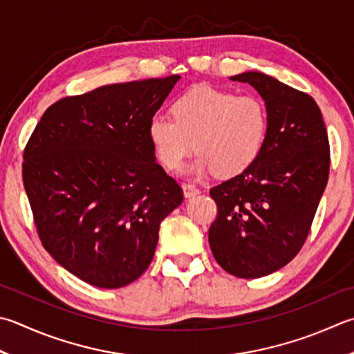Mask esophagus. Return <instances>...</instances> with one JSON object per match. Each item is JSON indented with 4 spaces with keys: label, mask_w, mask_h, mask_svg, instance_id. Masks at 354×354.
Masks as SVG:
<instances>
[{
    "label": "esophagus",
    "mask_w": 354,
    "mask_h": 354,
    "mask_svg": "<svg viewBox=\"0 0 354 354\" xmlns=\"http://www.w3.org/2000/svg\"><path fill=\"white\" fill-rule=\"evenodd\" d=\"M183 190H184V195L185 198H190V196H195L199 193V189L195 184H190V183H185L183 184Z\"/></svg>",
    "instance_id": "obj_1"
}]
</instances>
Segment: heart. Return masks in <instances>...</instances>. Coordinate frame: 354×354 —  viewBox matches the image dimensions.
<instances>
[{
	"label": "heart",
	"mask_w": 354,
	"mask_h": 354,
	"mask_svg": "<svg viewBox=\"0 0 354 354\" xmlns=\"http://www.w3.org/2000/svg\"><path fill=\"white\" fill-rule=\"evenodd\" d=\"M171 115L155 113L149 140L158 161L176 170L196 147L192 170H214L221 176L244 171L259 156L268 130L266 104L254 95L236 96L228 90L198 86L178 96Z\"/></svg>",
	"instance_id": "obj_1"
}]
</instances>
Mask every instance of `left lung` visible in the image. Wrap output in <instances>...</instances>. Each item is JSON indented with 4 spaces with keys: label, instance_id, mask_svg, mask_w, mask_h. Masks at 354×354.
<instances>
[{
    "label": "left lung",
    "instance_id": "8db88e82",
    "mask_svg": "<svg viewBox=\"0 0 354 354\" xmlns=\"http://www.w3.org/2000/svg\"><path fill=\"white\" fill-rule=\"evenodd\" d=\"M232 80L264 98L268 130L250 167L210 189L218 214L209 242L225 272L254 279L287 266L306 244L328 181L330 144L310 95L261 72Z\"/></svg>",
    "mask_w": 354,
    "mask_h": 354
}]
</instances>
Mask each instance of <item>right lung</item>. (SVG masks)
<instances>
[{
    "label": "right lung",
    "instance_id": "right-lung-1",
    "mask_svg": "<svg viewBox=\"0 0 354 354\" xmlns=\"http://www.w3.org/2000/svg\"><path fill=\"white\" fill-rule=\"evenodd\" d=\"M179 75L102 86L48 107L24 149L23 183L41 244L100 288L133 282L153 259L181 185L155 161L149 121Z\"/></svg>",
    "mask_w": 354,
    "mask_h": 354
}]
</instances>
